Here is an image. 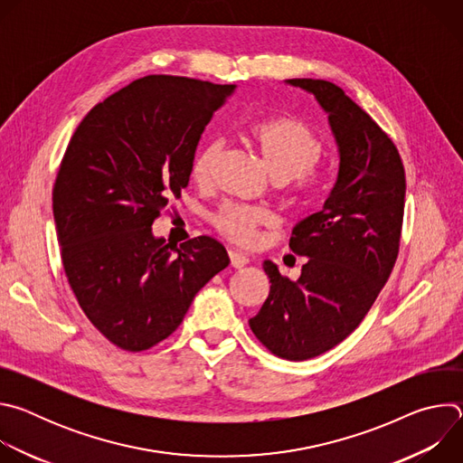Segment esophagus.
Returning <instances> with one entry per match:
<instances>
[{"label": "esophagus", "mask_w": 463, "mask_h": 463, "mask_svg": "<svg viewBox=\"0 0 463 463\" xmlns=\"http://www.w3.org/2000/svg\"><path fill=\"white\" fill-rule=\"evenodd\" d=\"M229 258H231V266L234 269H241V268H245L247 263H249V258L245 254L238 252V250H229Z\"/></svg>", "instance_id": "1"}]
</instances>
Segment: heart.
Masks as SVG:
<instances>
[{"instance_id": "obj_1", "label": "heart", "mask_w": 463, "mask_h": 463, "mask_svg": "<svg viewBox=\"0 0 463 463\" xmlns=\"http://www.w3.org/2000/svg\"><path fill=\"white\" fill-rule=\"evenodd\" d=\"M247 139L289 202H307L320 192L324 175L315 163L320 159L324 145L304 120L295 117L256 120L247 129ZM220 152L222 143L209 141L195 154L190 168L195 183L211 181ZM266 222V211L245 205H223L211 218L213 227L238 245H252L258 238V227Z\"/></svg>"}]
</instances>
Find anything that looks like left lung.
I'll list each match as a JSON object with an SVG mask.
<instances>
[{
    "mask_svg": "<svg viewBox=\"0 0 463 463\" xmlns=\"http://www.w3.org/2000/svg\"><path fill=\"white\" fill-rule=\"evenodd\" d=\"M315 95L339 146V175L322 211L298 222L289 247L306 256L297 282L263 261L271 289L249 320L256 339L288 361L343 343L370 311L398 260L405 168L398 148L339 86L291 79Z\"/></svg>",
    "mask_w": 463,
    "mask_h": 463,
    "instance_id": "left-lung-1",
    "label": "left lung"
}]
</instances>
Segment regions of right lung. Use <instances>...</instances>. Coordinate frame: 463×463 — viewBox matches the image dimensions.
Instances as JSON below:
<instances>
[{
	"mask_svg": "<svg viewBox=\"0 0 463 463\" xmlns=\"http://www.w3.org/2000/svg\"><path fill=\"white\" fill-rule=\"evenodd\" d=\"M234 84L150 75L99 102L79 124L52 188L65 277L90 322L143 352L172 335L195 293L229 266L197 236L175 249L152 223L188 184L197 143Z\"/></svg>",
	"mask_w": 463,
	"mask_h": 463,
	"instance_id": "right-lung-1",
	"label": "right lung"
}]
</instances>
